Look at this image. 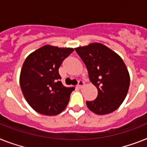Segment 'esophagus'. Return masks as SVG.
<instances>
[{"mask_svg": "<svg viewBox=\"0 0 147 147\" xmlns=\"http://www.w3.org/2000/svg\"><path fill=\"white\" fill-rule=\"evenodd\" d=\"M84 85H85V83H84V82H83V81L80 80V81H79V82H78V85H77V87H78V88H83V86H84Z\"/></svg>", "mask_w": 147, "mask_h": 147, "instance_id": "1", "label": "esophagus"}]
</instances>
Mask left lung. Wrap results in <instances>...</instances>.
<instances>
[{
  "label": "left lung",
  "instance_id": "1",
  "mask_svg": "<svg viewBox=\"0 0 147 147\" xmlns=\"http://www.w3.org/2000/svg\"><path fill=\"white\" fill-rule=\"evenodd\" d=\"M84 62L88 77L98 89V96L86 101L88 108L97 115L111 113L119 108L128 93L130 75L122 59L100 43L75 48Z\"/></svg>",
  "mask_w": 147,
  "mask_h": 147
}]
</instances>
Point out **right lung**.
<instances>
[{
    "label": "right lung",
    "instance_id": "1",
    "mask_svg": "<svg viewBox=\"0 0 147 147\" xmlns=\"http://www.w3.org/2000/svg\"><path fill=\"white\" fill-rule=\"evenodd\" d=\"M74 50L45 45L25 59L19 83L25 100L36 112L55 116L66 108L74 87H65L61 83L59 68Z\"/></svg>",
    "mask_w": 147,
    "mask_h": 147
}]
</instances>
